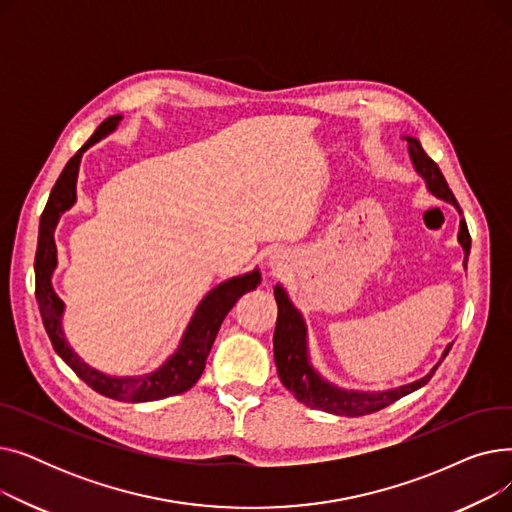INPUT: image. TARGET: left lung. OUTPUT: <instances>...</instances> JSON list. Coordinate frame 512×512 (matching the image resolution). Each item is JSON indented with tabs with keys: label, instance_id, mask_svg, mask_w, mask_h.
<instances>
[{
	"label": "left lung",
	"instance_id": "8db88e82",
	"mask_svg": "<svg viewBox=\"0 0 512 512\" xmlns=\"http://www.w3.org/2000/svg\"><path fill=\"white\" fill-rule=\"evenodd\" d=\"M405 141L409 143L411 161H413L417 174L425 180L427 191L436 195L438 199L454 205L456 209H459V213H463L459 203H456L452 191L448 188V182L442 176L436 161L423 151L421 143L415 137H405ZM459 242L465 251L463 265H467L469 251H471V236H469L465 218H461ZM274 297L278 303V319H276V332H274V359H276L280 382L286 386V390H290L294 394V398L301 400L303 405H307L311 409H319V411L334 413V415H344V417H361V415L380 411V409L392 405V402H396L398 398L419 390L421 386H425L429 380H432V375L436 373L438 365L446 359L448 351L452 348V344H448L446 351L442 353V359L432 367V371L423 375V378L417 382L398 386L392 390H382V392L346 390V388H340V386L328 382L326 378H321V375L313 369L311 359H309L305 319H303L301 311L292 305L286 290L280 284H276V288H274Z\"/></svg>",
	"mask_w": 512,
	"mask_h": 512
}]
</instances>
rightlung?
Returning <instances> with one entry per match:
<instances>
[{
	"label": "right lung",
	"instance_id": "obj_1",
	"mask_svg": "<svg viewBox=\"0 0 512 512\" xmlns=\"http://www.w3.org/2000/svg\"><path fill=\"white\" fill-rule=\"evenodd\" d=\"M122 116L107 118L95 132L93 137L80 147L74 157L68 161L66 168L62 170L58 182L53 184L49 201L41 213L39 224V242H37V255H35V294L41 311V319L45 332L56 348V353L64 359V363L83 380L87 386H91L95 392L122 400V402H149L168 398L180 392H186L193 388L201 373L205 369L207 355L213 346L215 336L220 332V326L228 311L234 307V303L242 297V294L255 290L261 284V274L255 267L253 272L242 274L236 278H230L215 288H211L203 301L197 305L191 321L182 334V340L174 355H170L164 365H159L151 373L143 375H107L99 369H93L80 359L64 334V301L53 290L51 276L56 272L58 265V249L56 240H53V232L62 218V213L68 211L76 203V178H78V166L83 153L107 137L116 126L120 124Z\"/></svg>",
	"mask_w": 512,
	"mask_h": 512
}]
</instances>
